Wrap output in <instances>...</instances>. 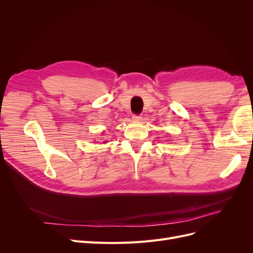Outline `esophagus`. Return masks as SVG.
I'll list each match as a JSON object with an SVG mask.
<instances>
[{"label": "esophagus", "mask_w": 253, "mask_h": 253, "mask_svg": "<svg viewBox=\"0 0 253 253\" xmlns=\"http://www.w3.org/2000/svg\"><path fill=\"white\" fill-rule=\"evenodd\" d=\"M133 120L140 121L141 120V116H140V115H133Z\"/></svg>", "instance_id": "obj_1"}]
</instances>
